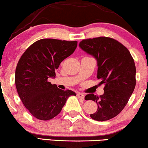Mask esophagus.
I'll return each mask as SVG.
<instances>
[{
  "label": "esophagus",
  "instance_id": "1",
  "mask_svg": "<svg viewBox=\"0 0 148 148\" xmlns=\"http://www.w3.org/2000/svg\"><path fill=\"white\" fill-rule=\"evenodd\" d=\"M77 96L79 99H81V100H84V94L82 93H77Z\"/></svg>",
  "mask_w": 148,
  "mask_h": 148
}]
</instances>
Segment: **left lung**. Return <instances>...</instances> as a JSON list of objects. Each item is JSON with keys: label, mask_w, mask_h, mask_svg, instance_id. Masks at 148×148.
<instances>
[{"label": "left lung", "mask_w": 148, "mask_h": 148, "mask_svg": "<svg viewBox=\"0 0 148 148\" xmlns=\"http://www.w3.org/2000/svg\"><path fill=\"white\" fill-rule=\"evenodd\" d=\"M79 45L97 60V78L100 84H105L103 95L98 97L90 93L85 96L86 100H93L98 105V110L90 116L98 121H108L122 112L134 90V61L127 48L113 38L83 39Z\"/></svg>", "instance_id": "1"}]
</instances>
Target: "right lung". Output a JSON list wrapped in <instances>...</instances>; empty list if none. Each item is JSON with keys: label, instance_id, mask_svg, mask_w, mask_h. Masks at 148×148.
<instances>
[{"label": "right lung", "instance_id": "right-lung-1", "mask_svg": "<svg viewBox=\"0 0 148 148\" xmlns=\"http://www.w3.org/2000/svg\"><path fill=\"white\" fill-rule=\"evenodd\" d=\"M77 46V41L42 39L29 46L18 60L16 87L23 104L36 119H53L62 111L68 98L76 95L71 90L57 88L48 79L55 77V70L74 53Z\"/></svg>", "mask_w": 148, "mask_h": 148}]
</instances>
